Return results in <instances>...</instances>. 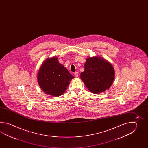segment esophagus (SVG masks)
<instances>
[{
  "label": "esophagus",
  "mask_w": 148,
  "mask_h": 148,
  "mask_svg": "<svg viewBox=\"0 0 148 148\" xmlns=\"http://www.w3.org/2000/svg\"><path fill=\"white\" fill-rule=\"evenodd\" d=\"M74 75L75 76V77H78L79 75L78 73H77V72H75V73H74Z\"/></svg>",
  "instance_id": "34e87169"
}]
</instances>
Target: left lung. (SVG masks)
Returning <instances> with one entry per match:
<instances>
[{"mask_svg":"<svg viewBox=\"0 0 148 148\" xmlns=\"http://www.w3.org/2000/svg\"><path fill=\"white\" fill-rule=\"evenodd\" d=\"M85 70L80 78L92 93L99 94L110 88L113 82L115 71L112 65L101 57L88 58L85 62Z\"/></svg>","mask_w":148,"mask_h":148,"instance_id":"1","label":"left lung"}]
</instances>
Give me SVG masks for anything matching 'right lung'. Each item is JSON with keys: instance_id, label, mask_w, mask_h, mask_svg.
I'll use <instances>...</instances> for the list:
<instances>
[{"instance_id": "obj_1", "label": "right lung", "mask_w": 148, "mask_h": 148, "mask_svg": "<svg viewBox=\"0 0 148 148\" xmlns=\"http://www.w3.org/2000/svg\"><path fill=\"white\" fill-rule=\"evenodd\" d=\"M74 77L59 63L57 57L47 58L42 63L38 75V83L43 91L53 96H59L66 90Z\"/></svg>"}]
</instances>
